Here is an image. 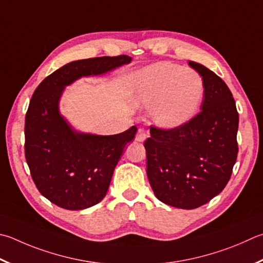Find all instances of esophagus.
<instances>
[{
    "instance_id": "esophagus-1",
    "label": "esophagus",
    "mask_w": 263,
    "mask_h": 263,
    "mask_svg": "<svg viewBox=\"0 0 263 263\" xmlns=\"http://www.w3.org/2000/svg\"><path fill=\"white\" fill-rule=\"evenodd\" d=\"M147 137H148V132L145 131L144 128H139L136 135V140L139 142H144L147 139Z\"/></svg>"
}]
</instances>
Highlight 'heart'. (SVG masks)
Here are the masks:
<instances>
[{"instance_id": "heart-1", "label": "heart", "mask_w": 263, "mask_h": 263, "mask_svg": "<svg viewBox=\"0 0 263 263\" xmlns=\"http://www.w3.org/2000/svg\"><path fill=\"white\" fill-rule=\"evenodd\" d=\"M133 102L151 109L153 123L164 130L183 126L194 117L204 97L197 71L170 62L146 66L133 78Z\"/></svg>"}]
</instances>
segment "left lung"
Returning <instances> with one entry per match:
<instances>
[{
  "label": "left lung",
  "mask_w": 263,
  "mask_h": 263,
  "mask_svg": "<svg viewBox=\"0 0 263 263\" xmlns=\"http://www.w3.org/2000/svg\"><path fill=\"white\" fill-rule=\"evenodd\" d=\"M204 84L201 111L174 130L151 127L145 141L147 177L165 204L194 209L216 197L231 177L238 154V116L227 84L206 66L189 61Z\"/></svg>",
  "instance_id": "obj_1"
}]
</instances>
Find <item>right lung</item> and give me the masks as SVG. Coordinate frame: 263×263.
<instances>
[{
    "mask_svg": "<svg viewBox=\"0 0 263 263\" xmlns=\"http://www.w3.org/2000/svg\"><path fill=\"white\" fill-rule=\"evenodd\" d=\"M131 61L121 55L70 62L33 93L25 117V157L37 190L56 206L82 211L101 201L137 133L136 126L112 136L77 131L60 111L62 94L76 80L103 76Z\"/></svg>",
    "mask_w": 263,
    "mask_h": 263,
    "instance_id": "1",
    "label": "right lung"
}]
</instances>
